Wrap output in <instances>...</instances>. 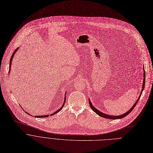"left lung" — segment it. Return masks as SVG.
I'll return each mask as SVG.
<instances>
[{"mask_svg": "<svg viewBox=\"0 0 153 153\" xmlns=\"http://www.w3.org/2000/svg\"><path fill=\"white\" fill-rule=\"evenodd\" d=\"M143 75H144V77H143V85H142V90H141V94H140V97H139V98L137 99V101L136 102V103H134V104L133 105V107L130 108V110H129L127 113H124V114H121V115H120V116H112V115H108V114H105V113H101L100 111H99L98 110H97L95 107H94V106H93V105L91 104V102H90V100H88V102H89V105H90V108L92 109L97 114H98L99 116H101V117H104V118H108V119H121V118H123V117H126V116H127L133 109H134V108L136 107V104H137V102L139 101V99H140V96H141V95H142V91H143V88H144V87H145V71H144V73H143Z\"/></svg>", "mask_w": 153, "mask_h": 153, "instance_id": "left-lung-1", "label": "left lung"}]
</instances>
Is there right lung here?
<instances>
[{
	"label": "right lung",
	"instance_id": "add662e5",
	"mask_svg": "<svg viewBox=\"0 0 153 153\" xmlns=\"http://www.w3.org/2000/svg\"><path fill=\"white\" fill-rule=\"evenodd\" d=\"M18 49H19V48H17L14 51V52H13V53L12 54V55H11V59H10V71H9V72H10V69H11V64H12V59H13V56H14V53L16 52V51L18 50ZM65 102H66V96H65V101H64V104H63V106L61 107L59 109H58L57 111H56L55 112H54L53 114H51V116H52V115H53V114H56V113H57L58 111H61V110H62V108H63V107H64V105H65ZM49 115H45V116H36L35 117H38V118H39V117H48Z\"/></svg>",
	"mask_w": 153,
	"mask_h": 153
}]
</instances>
